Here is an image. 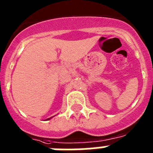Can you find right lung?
Returning a JSON list of instances; mask_svg holds the SVG:
<instances>
[{
	"mask_svg": "<svg viewBox=\"0 0 153 153\" xmlns=\"http://www.w3.org/2000/svg\"><path fill=\"white\" fill-rule=\"evenodd\" d=\"M48 119H50V118H48Z\"/></svg>",
	"mask_w": 153,
	"mask_h": 153,
	"instance_id": "add662e5",
	"label": "right lung"
}]
</instances>
